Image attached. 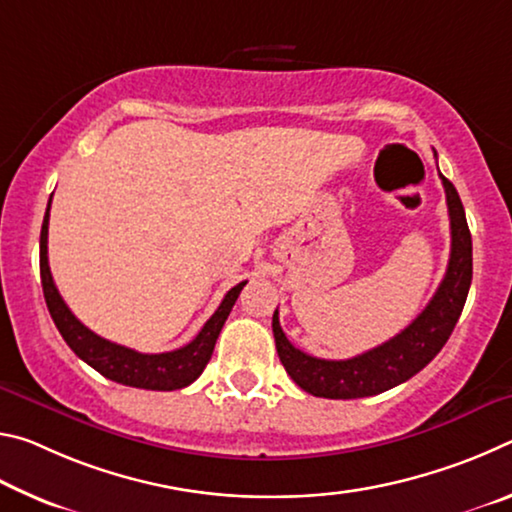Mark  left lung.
<instances>
[{"instance_id":"left-lung-1","label":"left lung","mask_w":512,"mask_h":512,"mask_svg":"<svg viewBox=\"0 0 512 512\" xmlns=\"http://www.w3.org/2000/svg\"><path fill=\"white\" fill-rule=\"evenodd\" d=\"M440 180L447 196L452 253H449L447 273L438 291L409 327L359 357L329 361L293 348L287 334L282 332L275 309L273 336L277 357L302 391L314 397H327V400H357V397L384 393L411 379L443 350L458 323L472 284V235L456 187L443 173H440Z\"/></svg>"}]
</instances>
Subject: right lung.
Returning a JSON list of instances; mask_svg holds the SVG:
<instances>
[{"label": "right lung", "mask_w": 512, "mask_h": 512, "mask_svg": "<svg viewBox=\"0 0 512 512\" xmlns=\"http://www.w3.org/2000/svg\"><path fill=\"white\" fill-rule=\"evenodd\" d=\"M49 207L51 198L45 212V221H42L40 232V277H42V291H45L47 309L54 323L58 327L60 336L65 343L74 350L79 359H83L88 366H92L103 377H108L117 384L133 386V388H146V391H176V388H185L201 377L207 361L212 359L216 339H219L221 329L228 320L232 307L239 298L241 289L246 282H239L232 287L225 298L221 300L219 309L214 311L212 318L203 325L201 332L196 334L192 343L183 345L180 350L162 352V354H142L124 345H117L112 341L101 339L92 329L85 327L79 318H76L54 284V277L49 271V257H47V235H49Z\"/></svg>", "instance_id": "add662e5"}]
</instances>
